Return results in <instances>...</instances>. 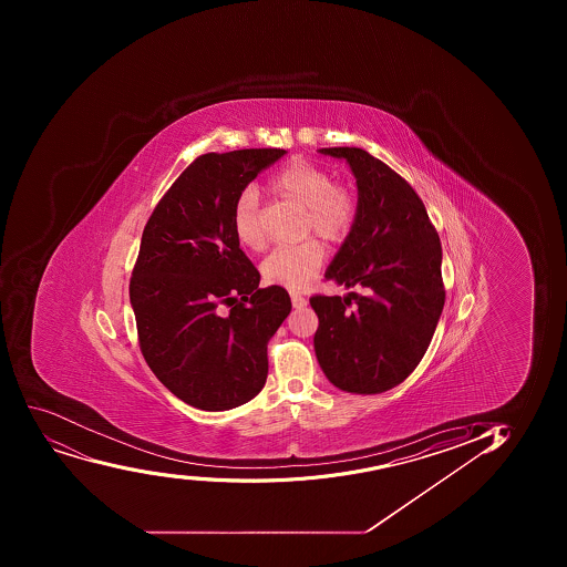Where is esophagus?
<instances>
[{
    "instance_id": "34e87169",
    "label": "esophagus",
    "mask_w": 567,
    "mask_h": 567,
    "mask_svg": "<svg viewBox=\"0 0 567 567\" xmlns=\"http://www.w3.org/2000/svg\"><path fill=\"white\" fill-rule=\"evenodd\" d=\"M290 299H292L293 309H303V307H307V299L301 298L299 293H290Z\"/></svg>"
}]
</instances>
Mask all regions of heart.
Instances as JSON below:
<instances>
[{
    "label": "heart",
    "mask_w": 567,
    "mask_h": 567,
    "mask_svg": "<svg viewBox=\"0 0 567 567\" xmlns=\"http://www.w3.org/2000/svg\"><path fill=\"white\" fill-rule=\"evenodd\" d=\"M269 192L305 208V235L320 240L340 241L348 236L357 216V202L348 188L338 186L327 169L292 161L271 177ZM233 230L241 246L257 251L264 246L258 213V194L252 186L240 192L233 207ZM323 264V249L316 241L277 247L262 264L264 279L290 290L309 287Z\"/></svg>",
    "instance_id": "1"
}]
</instances>
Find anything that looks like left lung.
Segmentation results:
<instances>
[{
  "label": "left lung",
  "mask_w": 567,
  "mask_h": 567,
  "mask_svg": "<svg viewBox=\"0 0 567 567\" xmlns=\"http://www.w3.org/2000/svg\"><path fill=\"white\" fill-rule=\"evenodd\" d=\"M357 179L353 227L327 280L362 293L315 296L316 359L343 392L373 395L398 386L423 359L442 316V244L412 186L360 147H323ZM354 303L353 310L348 306Z\"/></svg>",
  "instance_id": "left-lung-1"
}]
</instances>
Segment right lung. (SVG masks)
I'll return each instance as SVG.
<instances>
[{
  "instance_id": "right-lung-1",
  "label": "right lung",
  "mask_w": 567,
  "mask_h": 567,
  "mask_svg": "<svg viewBox=\"0 0 567 567\" xmlns=\"http://www.w3.org/2000/svg\"><path fill=\"white\" fill-rule=\"evenodd\" d=\"M288 152L207 153L179 175L142 233L130 285L142 354L175 398L221 412L251 401L268 377V342L292 310L233 230L236 197Z\"/></svg>"
}]
</instances>
